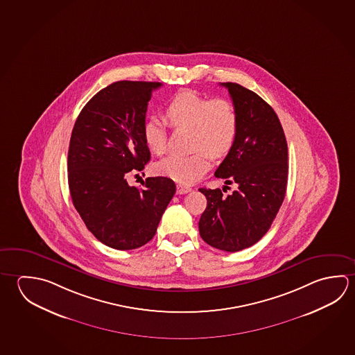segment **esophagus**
I'll use <instances>...</instances> for the list:
<instances>
[{
	"instance_id": "34e87169",
	"label": "esophagus",
	"mask_w": 355,
	"mask_h": 355,
	"mask_svg": "<svg viewBox=\"0 0 355 355\" xmlns=\"http://www.w3.org/2000/svg\"><path fill=\"white\" fill-rule=\"evenodd\" d=\"M191 191H192L191 187L177 184V194H186V193L191 192Z\"/></svg>"
}]
</instances>
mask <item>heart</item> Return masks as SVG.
Masks as SVG:
<instances>
[{
    "label": "heart",
    "mask_w": 355,
    "mask_h": 355,
    "mask_svg": "<svg viewBox=\"0 0 355 355\" xmlns=\"http://www.w3.org/2000/svg\"><path fill=\"white\" fill-rule=\"evenodd\" d=\"M166 116L173 127L191 128V155H171L157 164V172L183 184L198 180L211 167V159L230 153L239 133V113L227 98L211 100L183 89L166 106ZM144 144L156 155L167 150V125L161 117L150 116L142 127Z\"/></svg>",
    "instance_id": "1"
}]
</instances>
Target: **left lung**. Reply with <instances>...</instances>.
I'll return each instance as SVG.
<instances>
[{"label":"left lung","mask_w":355,"mask_h":355,"mask_svg":"<svg viewBox=\"0 0 355 355\" xmlns=\"http://www.w3.org/2000/svg\"><path fill=\"white\" fill-rule=\"evenodd\" d=\"M239 113V133L214 175L236 183L232 194L199 188L207 207L199 219V234L224 252H239L267 233L284 200L288 180V147L273 108L248 88L220 83Z\"/></svg>","instance_id":"1"}]
</instances>
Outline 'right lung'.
Instances as JSON below:
<instances>
[{
  "label": "right lung",
  "instance_id": "add662e5",
  "mask_svg": "<svg viewBox=\"0 0 355 355\" xmlns=\"http://www.w3.org/2000/svg\"><path fill=\"white\" fill-rule=\"evenodd\" d=\"M159 82L119 81L101 89L82 108L69 141L71 198L88 230L111 248H139L156 234L175 196L167 177H148L144 188L127 175L150 158L142 127Z\"/></svg>",
  "mask_w": 355,
  "mask_h": 355
}]
</instances>
